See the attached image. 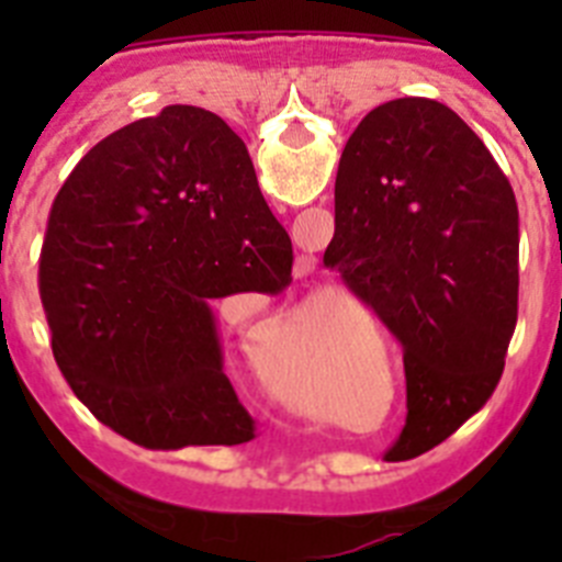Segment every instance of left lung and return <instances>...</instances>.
<instances>
[{"mask_svg": "<svg viewBox=\"0 0 562 562\" xmlns=\"http://www.w3.org/2000/svg\"><path fill=\"white\" fill-rule=\"evenodd\" d=\"M324 265L402 342L400 441L411 439L408 456L436 448L493 396L518 321L506 173L445 103H382L342 148Z\"/></svg>", "mask_w": 562, "mask_h": 562, "instance_id": "1", "label": "left lung"}]
</instances>
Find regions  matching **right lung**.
<instances>
[{"instance_id":"1","label":"right lung","mask_w":562,"mask_h":562,"mask_svg":"<svg viewBox=\"0 0 562 562\" xmlns=\"http://www.w3.org/2000/svg\"><path fill=\"white\" fill-rule=\"evenodd\" d=\"M292 281V241L247 146L173 103L103 137L49 213L38 290L53 355L98 422L134 445H241L256 419L225 374L213 301Z\"/></svg>"}]
</instances>
